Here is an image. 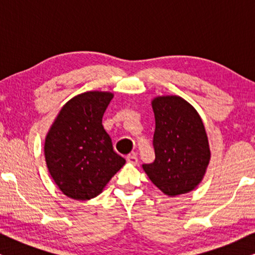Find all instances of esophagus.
Masks as SVG:
<instances>
[{"label": "esophagus", "mask_w": 255, "mask_h": 255, "mask_svg": "<svg viewBox=\"0 0 255 255\" xmlns=\"http://www.w3.org/2000/svg\"><path fill=\"white\" fill-rule=\"evenodd\" d=\"M127 161L128 163H131V165H137V163H138L137 155H135V154H128L127 156Z\"/></svg>", "instance_id": "1"}]
</instances>
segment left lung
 Returning <instances> with one entry per match:
<instances>
[{
	"label": "left lung",
	"instance_id": "1",
	"mask_svg": "<svg viewBox=\"0 0 255 255\" xmlns=\"http://www.w3.org/2000/svg\"><path fill=\"white\" fill-rule=\"evenodd\" d=\"M152 108L155 160L142 165V169L167 196L189 193L203 180L211 156L202 118L176 95L155 97Z\"/></svg>",
	"mask_w": 255,
	"mask_h": 255
}]
</instances>
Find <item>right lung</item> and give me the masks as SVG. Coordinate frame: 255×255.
Returning <instances> with one entry per match:
<instances>
[{"mask_svg": "<svg viewBox=\"0 0 255 255\" xmlns=\"http://www.w3.org/2000/svg\"><path fill=\"white\" fill-rule=\"evenodd\" d=\"M113 97V93L97 90L74 96L59 111L45 138L48 172L73 200L96 197L125 163L102 125Z\"/></svg>", "mask_w": 255, "mask_h": 255, "instance_id": "right-lung-1", "label": "right lung"}]
</instances>
